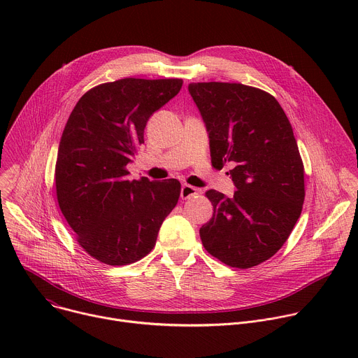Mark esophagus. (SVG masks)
I'll return each mask as SVG.
<instances>
[{
    "mask_svg": "<svg viewBox=\"0 0 358 358\" xmlns=\"http://www.w3.org/2000/svg\"><path fill=\"white\" fill-rule=\"evenodd\" d=\"M196 194H198V189H196L195 187H192V185L184 184V185L181 187V192H180V195H181V198H182V199L192 198V196H195Z\"/></svg>",
    "mask_w": 358,
    "mask_h": 358,
    "instance_id": "obj_1",
    "label": "esophagus"
}]
</instances>
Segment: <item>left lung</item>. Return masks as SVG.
I'll use <instances>...</instances> for the list:
<instances>
[{"mask_svg": "<svg viewBox=\"0 0 358 358\" xmlns=\"http://www.w3.org/2000/svg\"><path fill=\"white\" fill-rule=\"evenodd\" d=\"M206 124L211 162L227 163L236 191L210 189L214 214L202 225L203 248L225 265L257 266L282 248L304 201V170L293 129L278 100L242 83H189Z\"/></svg>", "mask_w": 358, "mask_h": 358, "instance_id": "left-lung-1", "label": "left lung"}]
</instances>
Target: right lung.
I'll use <instances>...</instances> for the list:
<instances>
[{
    "mask_svg": "<svg viewBox=\"0 0 358 358\" xmlns=\"http://www.w3.org/2000/svg\"><path fill=\"white\" fill-rule=\"evenodd\" d=\"M181 79L126 78L86 92L64 129L55 169L59 208L79 245L106 265L133 264L155 248L181 184L129 180L150 116L178 94Z\"/></svg>",
    "mask_w": 358,
    "mask_h": 358,
    "instance_id": "1",
    "label": "right lung"
}]
</instances>
